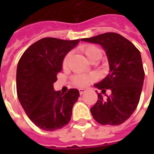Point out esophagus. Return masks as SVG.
<instances>
[{
	"label": "esophagus",
	"mask_w": 154,
	"mask_h": 154,
	"mask_svg": "<svg viewBox=\"0 0 154 154\" xmlns=\"http://www.w3.org/2000/svg\"><path fill=\"white\" fill-rule=\"evenodd\" d=\"M85 92H86V89H83V88H82V89H79V93H80V94H81V95H82L83 94H85Z\"/></svg>",
	"instance_id": "obj_1"
}]
</instances>
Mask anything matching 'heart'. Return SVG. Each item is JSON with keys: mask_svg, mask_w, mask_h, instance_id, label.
<instances>
[{"mask_svg": "<svg viewBox=\"0 0 154 154\" xmlns=\"http://www.w3.org/2000/svg\"><path fill=\"white\" fill-rule=\"evenodd\" d=\"M81 51L84 53L85 56L86 57L88 60L92 62L94 60H100L101 57H102V50H101L99 47L94 45H83L81 47ZM70 53H68L67 55L65 56V57L64 58L63 60V65L66 66L69 57ZM95 79L94 76L92 75H77L72 78V82L76 85L80 87L86 86L87 85L92 82Z\"/></svg>", "mask_w": 154, "mask_h": 154, "instance_id": "1", "label": "heart"}]
</instances>
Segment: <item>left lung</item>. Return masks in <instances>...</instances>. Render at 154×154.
Returning a JSON list of instances; mask_svg holds the SVG:
<instances>
[{"label":"left lung","instance_id":"8db88e82","mask_svg":"<svg viewBox=\"0 0 154 154\" xmlns=\"http://www.w3.org/2000/svg\"><path fill=\"white\" fill-rule=\"evenodd\" d=\"M81 41L100 45L106 53L109 66V74L94 87L101 89L102 94L110 89L112 94L103 100L99 94L90 112L101 125L122 124L135 111L141 97L145 72L140 51L129 40L115 32Z\"/></svg>","mask_w":154,"mask_h":154}]
</instances>
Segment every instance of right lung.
I'll return each mask as SVG.
<instances>
[{
	"label": "right lung",
	"instance_id": "obj_1",
	"mask_svg": "<svg viewBox=\"0 0 154 154\" xmlns=\"http://www.w3.org/2000/svg\"><path fill=\"white\" fill-rule=\"evenodd\" d=\"M80 40L65 41L45 37L30 45L17 69V93L28 117L37 127L54 131L68 125L80 97L77 89L60 94L53 89L57 73L62 69L67 53Z\"/></svg>",
	"mask_w": 154,
	"mask_h": 154
}]
</instances>
